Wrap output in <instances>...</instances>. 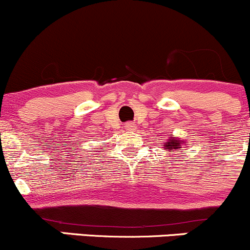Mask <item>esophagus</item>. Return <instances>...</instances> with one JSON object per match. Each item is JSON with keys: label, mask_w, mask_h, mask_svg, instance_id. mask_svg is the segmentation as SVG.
Here are the masks:
<instances>
[{"label": "esophagus", "mask_w": 250, "mask_h": 250, "mask_svg": "<svg viewBox=\"0 0 250 250\" xmlns=\"http://www.w3.org/2000/svg\"><path fill=\"white\" fill-rule=\"evenodd\" d=\"M125 129L128 130V132H133V130L137 129V125H135L134 122H127L125 123Z\"/></svg>", "instance_id": "obj_1"}]
</instances>
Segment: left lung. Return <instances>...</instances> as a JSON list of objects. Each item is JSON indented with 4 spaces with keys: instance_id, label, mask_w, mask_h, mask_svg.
Segmentation results:
<instances>
[{
    "instance_id": "8db88e82",
    "label": "left lung",
    "mask_w": 250,
    "mask_h": 250,
    "mask_svg": "<svg viewBox=\"0 0 250 250\" xmlns=\"http://www.w3.org/2000/svg\"><path fill=\"white\" fill-rule=\"evenodd\" d=\"M184 143H185V141H181L179 138L173 137V135H169V138L167 139V143H166L163 146H165V148H168V150H169V152H173L174 150H180Z\"/></svg>"
}]
</instances>
